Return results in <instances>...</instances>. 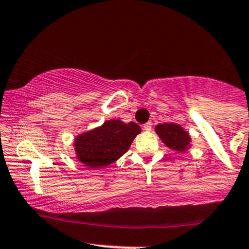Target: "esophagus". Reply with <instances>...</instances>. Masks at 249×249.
<instances>
[{"mask_svg": "<svg viewBox=\"0 0 249 249\" xmlns=\"http://www.w3.org/2000/svg\"><path fill=\"white\" fill-rule=\"evenodd\" d=\"M151 129H152L151 122L146 123V124L143 125V130H144V131H147V132H149V131H151Z\"/></svg>", "mask_w": 249, "mask_h": 249, "instance_id": "obj_1", "label": "esophagus"}]
</instances>
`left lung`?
<instances>
[{"label":"left lung","mask_w":249,"mask_h":249,"mask_svg":"<svg viewBox=\"0 0 249 249\" xmlns=\"http://www.w3.org/2000/svg\"><path fill=\"white\" fill-rule=\"evenodd\" d=\"M156 133L160 141L169 149L175 150L176 152H184L191 146L190 135L179 124L176 123H164L158 124L155 127Z\"/></svg>","instance_id":"1"}]
</instances>
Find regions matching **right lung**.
<instances>
[{"label": "right lung", "mask_w": 249, "mask_h": 249, "mask_svg": "<svg viewBox=\"0 0 249 249\" xmlns=\"http://www.w3.org/2000/svg\"><path fill=\"white\" fill-rule=\"evenodd\" d=\"M142 132L136 123L110 119L103 125L80 133L74 139L76 160L89 169H100L119 160L136 136Z\"/></svg>", "instance_id": "obj_1"}]
</instances>
